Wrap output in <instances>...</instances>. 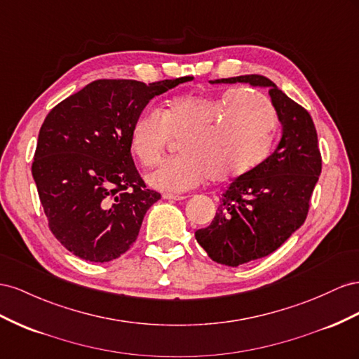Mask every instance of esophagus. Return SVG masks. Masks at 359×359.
<instances>
[{
  "label": "esophagus",
  "instance_id": "obj_1",
  "mask_svg": "<svg viewBox=\"0 0 359 359\" xmlns=\"http://www.w3.org/2000/svg\"><path fill=\"white\" fill-rule=\"evenodd\" d=\"M163 200H171V201H180V200H185V196H176V194H163L162 196Z\"/></svg>",
  "mask_w": 359,
  "mask_h": 359
}]
</instances>
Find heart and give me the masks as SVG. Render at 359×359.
I'll return each mask as SVG.
<instances>
[{
	"label": "heart",
	"mask_w": 359,
	"mask_h": 359,
	"mask_svg": "<svg viewBox=\"0 0 359 359\" xmlns=\"http://www.w3.org/2000/svg\"><path fill=\"white\" fill-rule=\"evenodd\" d=\"M275 111L260 95L230 88L219 95L191 93L171 99L159 111L147 108L134 120L129 147L142 165L158 163L170 135L180 141L179 158L147 174V183L165 192H185L213 177L239 179L268 156Z\"/></svg>",
	"instance_id": "heart-1"
}]
</instances>
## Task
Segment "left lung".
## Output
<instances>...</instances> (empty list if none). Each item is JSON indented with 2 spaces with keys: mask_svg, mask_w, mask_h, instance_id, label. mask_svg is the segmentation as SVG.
<instances>
[{
  "mask_svg": "<svg viewBox=\"0 0 359 359\" xmlns=\"http://www.w3.org/2000/svg\"><path fill=\"white\" fill-rule=\"evenodd\" d=\"M239 83L269 90L283 132L272 155L234 179L209 227L196 231L209 257L225 266H239L278 250L304 224L322 171L317 132L309 112L262 75L210 81Z\"/></svg>",
  "mask_w": 359,
  "mask_h": 359,
  "instance_id": "1",
  "label": "left lung"
}]
</instances>
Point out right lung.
<instances>
[{
    "label": "right lung",
    "instance_id": "1",
    "mask_svg": "<svg viewBox=\"0 0 359 359\" xmlns=\"http://www.w3.org/2000/svg\"><path fill=\"white\" fill-rule=\"evenodd\" d=\"M185 79L93 81L46 116L33 179L50 231L76 257L107 263L137 241L161 194L146 188L134 165L130 126L153 97Z\"/></svg>",
    "mask_w": 359,
    "mask_h": 359
}]
</instances>
